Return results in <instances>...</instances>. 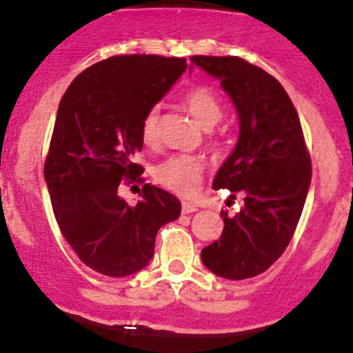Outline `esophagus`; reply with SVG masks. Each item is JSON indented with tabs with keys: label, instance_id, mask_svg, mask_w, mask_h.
Listing matches in <instances>:
<instances>
[{
	"label": "esophagus",
	"instance_id": "esophagus-1",
	"mask_svg": "<svg viewBox=\"0 0 353 353\" xmlns=\"http://www.w3.org/2000/svg\"><path fill=\"white\" fill-rule=\"evenodd\" d=\"M196 205L193 203H188V201H183V214H193V212H196Z\"/></svg>",
	"mask_w": 353,
	"mask_h": 353
}]
</instances>
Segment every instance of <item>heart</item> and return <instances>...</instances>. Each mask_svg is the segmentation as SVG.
<instances>
[{
    "label": "heart",
    "instance_id": "b5f03b06",
    "mask_svg": "<svg viewBox=\"0 0 353 353\" xmlns=\"http://www.w3.org/2000/svg\"><path fill=\"white\" fill-rule=\"evenodd\" d=\"M183 105L203 129H212L224 115V105L219 94L207 85H193L183 94ZM159 107L146 112L141 122V138L145 145H155L159 139ZM210 145L217 146V138L208 132ZM155 181L179 196L191 198L200 190L203 177V162L193 155H176L155 167Z\"/></svg>",
    "mask_w": 353,
    "mask_h": 353
}]
</instances>
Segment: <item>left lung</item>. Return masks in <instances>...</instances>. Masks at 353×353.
I'll use <instances>...</instances> for the list:
<instances>
[{"label": "left lung", "instance_id": "8db88e82", "mask_svg": "<svg viewBox=\"0 0 353 353\" xmlns=\"http://www.w3.org/2000/svg\"><path fill=\"white\" fill-rule=\"evenodd\" d=\"M191 61L221 81L239 119L234 150L214 179V190L245 196V207L224 219L221 239L201 250V260L225 279L268 271L295 234L309 193L312 167L299 114L279 81L239 57Z\"/></svg>", "mask_w": 353, "mask_h": 353}]
</instances>
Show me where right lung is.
<instances>
[{
	"label": "right lung",
	"mask_w": 353,
	"mask_h": 353,
	"mask_svg": "<svg viewBox=\"0 0 353 353\" xmlns=\"http://www.w3.org/2000/svg\"><path fill=\"white\" fill-rule=\"evenodd\" d=\"M186 58L117 54L77 75L58 107L44 179L54 219L82 263L110 278L148 265L159 229L181 214V201L162 188L143 184L129 205L119 186L145 183L141 122L162 100Z\"/></svg>",
	"instance_id": "1"
}]
</instances>
